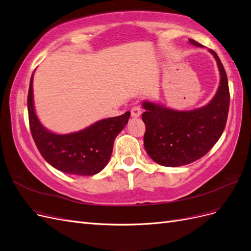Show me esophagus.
<instances>
[{
  "label": "esophagus",
  "mask_w": 251,
  "mask_h": 251,
  "mask_svg": "<svg viewBox=\"0 0 251 251\" xmlns=\"http://www.w3.org/2000/svg\"><path fill=\"white\" fill-rule=\"evenodd\" d=\"M141 112L142 110L140 109V107H133L131 109V114L133 117H139L141 115Z\"/></svg>",
  "instance_id": "obj_1"
}]
</instances>
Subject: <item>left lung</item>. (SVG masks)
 I'll return each instance as SVG.
<instances>
[{"label":"left lung","instance_id":"1","mask_svg":"<svg viewBox=\"0 0 251 251\" xmlns=\"http://www.w3.org/2000/svg\"><path fill=\"white\" fill-rule=\"evenodd\" d=\"M197 47L202 45L192 39ZM215 56L221 74L216 96L207 105L193 111H175L160 104L144 101L146 125L143 142L147 153L155 162L176 168L198 160L215 146L224 131L229 110V87L224 67L217 53Z\"/></svg>","mask_w":251,"mask_h":251}]
</instances>
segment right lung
<instances>
[{
	"mask_svg": "<svg viewBox=\"0 0 251 251\" xmlns=\"http://www.w3.org/2000/svg\"><path fill=\"white\" fill-rule=\"evenodd\" d=\"M33 74L30 79L27 105L29 126L37 150L56 170L79 176H92L107 165L116 136L130 118V112L117 117L97 121L85 130L57 135L46 130L37 119L33 108Z\"/></svg>",
	"mask_w": 251,
	"mask_h": 251,
	"instance_id": "add662e5",
	"label": "right lung"
}]
</instances>
